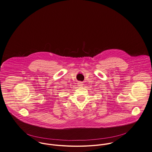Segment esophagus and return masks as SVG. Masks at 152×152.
<instances>
[{"label":"esophagus","instance_id":"esophagus-1","mask_svg":"<svg viewBox=\"0 0 152 152\" xmlns=\"http://www.w3.org/2000/svg\"><path fill=\"white\" fill-rule=\"evenodd\" d=\"M78 86H80V87H81V86H82L83 85V82H78Z\"/></svg>","mask_w":152,"mask_h":152}]
</instances>
